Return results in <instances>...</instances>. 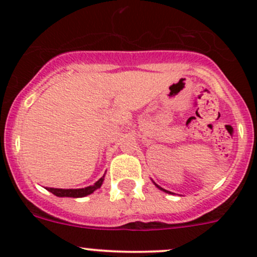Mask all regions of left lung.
Masks as SVG:
<instances>
[{
	"label": "left lung",
	"mask_w": 257,
	"mask_h": 257,
	"mask_svg": "<svg viewBox=\"0 0 257 257\" xmlns=\"http://www.w3.org/2000/svg\"><path fill=\"white\" fill-rule=\"evenodd\" d=\"M155 184V183H154ZM155 185H157V184H155ZM157 188H159L160 189V190H163V191H165V193H169V194H172V193H170V191H168V190H165V189H163V188H160V186L159 185H157Z\"/></svg>",
	"instance_id": "obj_1"
}]
</instances>
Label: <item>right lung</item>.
<instances>
[{"mask_svg": "<svg viewBox=\"0 0 257 257\" xmlns=\"http://www.w3.org/2000/svg\"><path fill=\"white\" fill-rule=\"evenodd\" d=\"M103 180H104V177L100 178L94 185L87 186V188L82 189H54V188H48L47 190L51 191L52 194H54L56 196H68V198H83V196H87L89 194H92L93 191L97 190L98 188H100V185L103 184Z\"/></svg>", "mask_w": 257, "mask_h": 257, "instance_id": "obj_1", "label": "right lung"}]
</instances>
